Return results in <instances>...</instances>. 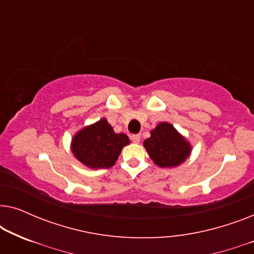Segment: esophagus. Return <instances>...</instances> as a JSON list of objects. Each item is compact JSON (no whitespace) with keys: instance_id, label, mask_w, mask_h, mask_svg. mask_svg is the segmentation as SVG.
I'll return each instance as SVG.
<instances>
[{"instance_id":"obj_1","label":"esophagus","mask_w":254,"mask_h":254,"mask_svg":"<svg viewBox=\"0 0 254 254\" xmlns=\"http://www.w3.org/2000/svg\"><path fill=\"white\" fill-rule=\"evenodd\" d=\"M130 140L134 142V143H138V142H140V140H141V136L138 134H134V135H131L130 136Z\"/></svg>"}]
</instances>
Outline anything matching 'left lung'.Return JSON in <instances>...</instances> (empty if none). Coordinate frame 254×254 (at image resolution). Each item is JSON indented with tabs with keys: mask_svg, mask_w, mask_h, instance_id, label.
Returning a JSON list of instances; mask_svg holds the SVG:
<instances>
[{
	"mask_svg": "<svg viewBox=\"0 0 254 254\" xmlns=\"http://www.w3.org/2000/svg\"><path fill=\"white\" fill-rule=\"evenodd\" d=\"M150 134L151 136L144 141V148L155 164L161 168L182 164L190 155V143L170 124H159Z\"/></svg>",
	"mask_w": 254,
	"mask_h": 254,
	"instance_id": "left-lung-1",
	"label": "left lung"
}]
</instances>
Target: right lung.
Here are the masks:
<instances>
[{"label": "right lung", "instance_id": "right-lung-1", "mask_svg": "<svg viewBox=\"0 0 254 254\" xmlns=\"http://www.w3.org/2000/svg\"><path fill=\"white\" fill-rule=\"evenodd\" d=\"M128 143L127 135L114 133L107 120L102 119L78 131L72 140L71 149L75 157L89 168L109 169Z\"/></svg>", "mask_w": 254, "mask_h": 254}]
</instances>
